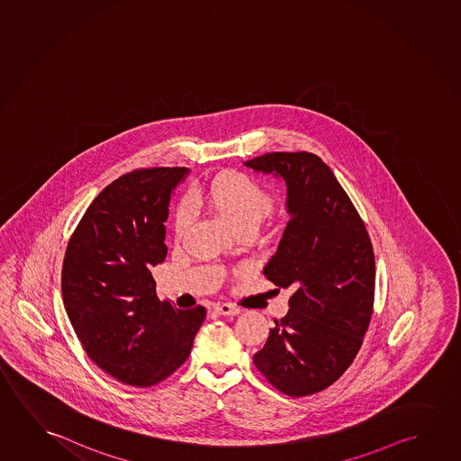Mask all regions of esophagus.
Instances as JSON below:
<instances>
[{"label":"esophagus","mask_w":461,"mask_h":461,"mask_svg":"<svg viewBox=\"0 0 461 461\" xmlns=\"http://www.w3.org/2000/svg\"><path fill=\"white\" fill-rule=\"evenodd\" d=\"M213 312L223 314V316H236V314H240V308L230 305V303H217V305H213Z\"/></svg>","instance_id":"34e87169"}]
</instances>
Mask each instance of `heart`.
<instances>
[{"label": "heart", "mask_w": 461, "mask_h": 461, "mask_svg": "<svg viewBox=\"0 0 461 461\" xmlns=\"http://www.w3.org/2000/svg\"><path fill=\"white\" fill-rule=\"evenodd\" d=\"M193 198L227 220L234 231L258 228L273 211V196L256 178L242 172H227L213 178ZM188 225V209L180 207L176 217V234L182 236Z\"/></svg>", "instance_id": "1"}]
</instances>
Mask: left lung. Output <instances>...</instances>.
<instances>
[{"label":"left lung","mask_w":461,"mask_h":461,"mask_svg":"<svg viewBox=\"0 0 461 461\" xmlns=\"http://www.w3.org/2000/svg\"><path fill=\"white\" fill-rule=\"evenodd\" d=\"M244 166L287 186L289 221L263 275L294 291L289 312L275 321L254 364L284 394L310 396L337 382L361 348L374 308V249L351 199L319 156L276 151Z\"/></svg>","instance_id":"obj_1"}]
</instances>
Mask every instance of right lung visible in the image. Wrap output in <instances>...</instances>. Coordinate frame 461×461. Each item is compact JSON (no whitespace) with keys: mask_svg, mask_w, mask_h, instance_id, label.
<instances>
[{"mask_svg":"<svg viewBox=\"0 0 461 461\" xmlns=\"http://www.w3.org/2000/svg\"><path fill=\"white\" fill-rule=\"evenodd\" d=\"M190 170L137 169L105 186L71 234L62 295L87 356L131 386H153L192 353L204 306L177 310L156 297L151 267L167 256L172 192Z\"/></svg>","mask_w":461,"mask_h":461,"instance_id":"right-lung-1","label":"right lung"}]
</instances>
